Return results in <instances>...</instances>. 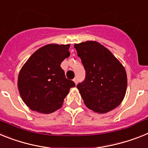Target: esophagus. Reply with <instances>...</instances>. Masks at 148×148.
Wrapping results in <instances>:
<instances>
[{"mask_svg": "<svg viewBox=\"0 0 148 148\" xmlns=\"http://www.w3.org/2000/svg\"><path fill=\"white\" fill-rule=\"evenodd\" d=\"M73 80H74V83H75L76 85L77 84V83H78V79H77V77H75L74 79H73Z\"/></svg>", "mask_w": 148, "mask_h": 148, "instance_id": "1", "label": "esophagus"}]
</instances>
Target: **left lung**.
Masks as SVG:
<instances>
[{
	"label": "left lung",
	"mask_w": 148,
	"mask_h": 148,
	"mask_svg": "<svg viewBox=\"0 0 148 148\" xmlns=\"http://www.w3.org/2000/svg\"><path fill=\"white\" fill-rule=\"evenodd\" d=\"M74 47L86 70L84 81L77 86L85 105L97 113L108 112L119 106L127 86L124 66L97 42L75 44Z\"/></svg>",
	"instance_id": "1"
}]
</instances>
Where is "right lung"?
I'll list each match as a JSON object with an SVG mask.
<instances>
[{
    "label": "right lung",
    "mask_w": 148,
    "mask_h": 148,
    "mask_svg": "<svg viewBox=\"0 0 148 148\" xmlns=\"http://www.w3.org/2000/svg\"><path fill=\"white\" fill-rule=\"evenodd\" d=\"M70 45L50 44L32 54L21 69L18 88L31 110L49 114L62 107L75 83L65 77L62 62L70 56Z\"/></svg>",
    "instance_id": "right-lung-1"
}]
</instances>
